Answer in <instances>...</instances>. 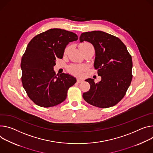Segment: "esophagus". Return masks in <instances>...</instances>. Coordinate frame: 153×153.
I'll return each mask as SVG.
<instances>
[{"mask_svg":"<svg viewBox=\"0 0 153 153\" xmlns=\"http://www.w3.org/2000/svg\"><path fill=\"white\" fill-rule=\"evenodd\" d=\"M82 82H83V80H82V79H77V83H81Z\"/></svg>","mask_w":153,"mask_h":153,"instance_id":"34e87169","label":"esophagus"}]
</instances>
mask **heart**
Wrapping results in <instances>:
<instances>
[{
  "instance_id": "1",
  "label": "heart",
  "mask_w": 153,
  "mask_h": 153,
  "mask_svg": "<svg viewBox=\"0 0 153 153\" xmlns=\"http://www.w3.org/2000/svg\"><path fill=\"white\" fill-rule=\"evenodd\" d=\"M90 47H92V45L91 44H90L88 43H84L80 45V49L81 50L82 52H83ZM69 49H70V46H68L64 51V53L66 54L68 52V51H69ZM84 67H83L82 66H79V65H71V66H69L68 68L69 72H70L71 73H72L73 74H76V75L80 74L82 73V71H84Z\"/></svg>"
}]
</instances>
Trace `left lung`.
Segmentation results:
<instances>
[{"mask_svg":"<svg viewBox=\"0 0 153 153\" xmlns=\"http://www.w3.org/2000/svg\"><path fill=\"white\" fill-rule=\"evenodd\" d=\"M91 43L95 49L94 69L101 80L85 81L90 85L83 98L88 104L108 108L118 104L126 94L132 79V60L126 46L117 36L102 31L82 33L80 41Z\"/></svg>","mask_w":153,"mask_h":153,"instance_id":"8db88e82","label":"left lung"}]
</instances>
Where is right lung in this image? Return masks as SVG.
I'll return each mask as SVG.
<instances>
[{"label": "right lung", "instance_id": "right-lung-1", "mask_svg": "<svg viewBox=\"0 0 153 153\" xmlns=\"http://www.w3.org/2000/svg\"><path fill=\"white\" fill-rule=\"evenodd\" d=\"M78 39L71 32L51 29L33 37L22 55L21 67L22 86L36 105L51 107L63 102L69 87L76 82L68 74L53 71L56 59H62L66 45Z\"/></svg>", "mask_w": 153, "mask_h": 153}]
</instances>
